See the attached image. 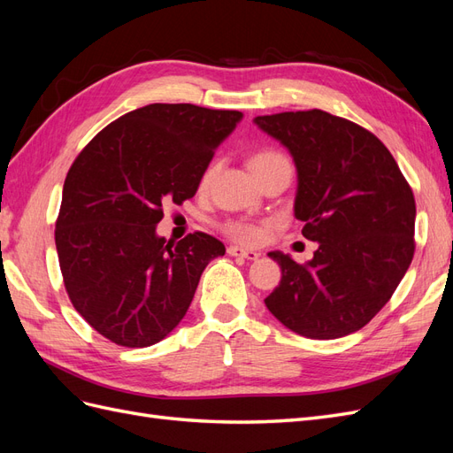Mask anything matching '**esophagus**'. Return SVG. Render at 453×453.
I'll return each mask as SVG.
<instances>
[{
  "mask_svg": "<svg viewBox=\"0 0 453 453\" xmlns=\"http://www.w3.org/2000/svg\"><path fill=\"white\" fill-rule=\"evenodd\" d=\"M226 253L230 257H242V258H248V260H257L260 257L257 251L243 250V248H238V245H230V248L226 250Z\"/></svg>",
  "mask_w": 453,
  "mask_h": 453,
  "instance_id": "1",
  "label": "esophagus"
}]
</instances>
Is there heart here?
I'll use <instances>...</instances> for the list:
<instances>
[{
  "label": "heart",
  "mask_w": 453,
  "mask_h": 453,
  "mask_svg": "<svg viewBox=\"0 0 453 453\" xmlns=\"http://www.w3.org/2000/svg\"><path fill=\"white\" fill-rule=\"evenodd\" d=\"M283 162H287V158L283 155L276 153V150H260V153L251 157L250 166H251L253 173H257V172H263L266 168L278 166V164H283ZM211 177H213V168H210L208 172L203 173L202 187H208L210 181H211ZM225 232L230 238H234L236 242L245 243V245H255L265 236L263 226L255 225V223H245V221H228L225 225Z\"/></svg>",
  "instance_id": "1"
}]
</instances>
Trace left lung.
Wrapping results in <instances>:
<instances>
[{"instance_id":"8db88e82","label":"left lung","mask_w":453,"mask_h":453,"mask_svg":"<svg viewBox=\"0 0 453 453\" xmlns=\"http://www.w3.org/2000/svg\"><path fill=\"white\" fill-rule=\"evenodd\" d=\"M296 166L295 217L318 242L306 265L270 251L281 281L266 298L293 333L333 340L363 328L388 304L414 257L416 200L372 132L321 109L255 117Z\"/></svg>"}]
</instances>
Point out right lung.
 I'll use <instances>...</instances> for the list:
<instances>
[{
	"label": "right lung",
	"instance_id": "1",
	"mask_svg": "<svg viewBox=\"0 0 453 453\" xmlns=\"http://www.w3.org/2000/svg\"><path fill=\"white\" fill-rule=\"evenodd\" d=\"M240 111L150 104L119 117L65 175L54 230L73 308L107 340L147 348L166 338L193 303L203 268L225 255L217 238L157 234L162 203L193 198Z\"/></svg>",
	"mask_w": 453,
	"mask_h": 453
}]
</instances>
